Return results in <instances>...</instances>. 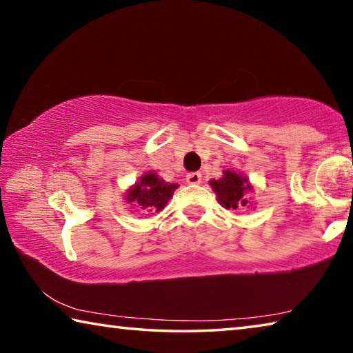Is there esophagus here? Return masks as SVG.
Returning <instances> with one entry per match:
<instances>
[{
  "label": "esophagus",
  "instance_id": "34e87169",
  "mask_svg": "<svg viewBox=\"0 0 353 353\" xmlns=\"http://www.w3.org/2000/svg\"><path fill=\"white\" fill-rule=\"evenodd\" d=\"M187 182L190 185H198L202 182V174L201 172H190V174L187 176Z\"/></svg>",
  "mask_w": 353,
  "mask_h": 353
}]
</instances>
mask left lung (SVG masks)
Masks as SVG:
<instances>
[{"mask_svg": "<svg viewBox=\"0 0 353 353\" xmlns=\"http://www.w3.org/2000/svg\"><path fill=\"white\" fill-rule=\"evenodd\" d=\"M210 185L223 207L234 208V210L248 207V199L244 198V193L250 191V185L246 177L238 176L236 172L225 171L224 176L218 181H210Z\"/></svg>", "mask_w": 353, "mask_h": 353, "instance_id": "left-lung-1", "label": "left lung"}]
</instances>
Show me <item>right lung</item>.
Masks as SVG:
<instances>
[{
	"instance_id": "right-lung-1",
	"label": "right lung",
	"mask_w": 353,
	"mask_h": 353,
	"mask_svg": "<svg viewBox=\"0 0 353 353\" xmlns=\"http://www.w3.org/2000/svg\"><path fill=\"white\" fill-rule=\"evenodd\" d=\"M177 188V183H166L157 174L149 171L148 174L141 176L135 187L130 188L126 194L128 202L139 204L141 210L154 213L160 212L168 204L172 193Z\"/></svg>"
}]
</instances>
